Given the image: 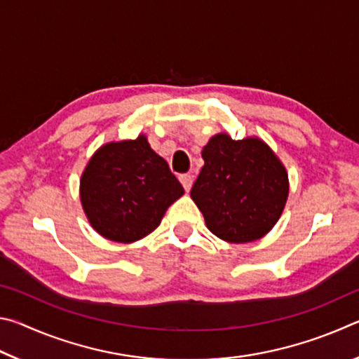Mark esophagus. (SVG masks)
<instances>
[{
  "label": "esophagus",
  "mask_w": 359,
  "mask_h": 359,
  "mask_svg": "<svg viewBox=\"0 0 359 359\" xmlns=\"http://www.w3.org/2000/svg\"><path fill=\"white\" fill-rule=\"evenodd\" d=\"M179 179H180V184L184 185L185 191H190V188H191V185H193V175H190V174H182Z\"/></svg>",
  "instance_id": "obj_1"
}]
</instances>
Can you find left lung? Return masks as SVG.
<instances>
[{
	"mask_svg": "<svg viewBox=\"0 0 359 359\" xmlns=\"http://www.w3.org/2000/svg\"><path fill=\"white\" fill-rule=\"evenodd\" d=\"M203 158L191 199L212 233L234 244L269 233L288 198V175L274 151L257 137L233 141L222 133Z\"/></svg>",
	"mask_w": 359,
	"mask_h": 359,
	"instance_id": "1",
	"label": "left lung"
}]
</instances>
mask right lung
Wrapping results in <instances>:
<instances>
[{"label": "right lung", "mask_w": 359, "mask_h": 359, "mask_svg": "<svg viewBox=\"0 0 359 359\" xmlns=\"http://www.w3.org/2000/svg\"><path fill=\"white\" fill-rule=\"evenodd\" d=\"M182 194L184 187L145 136L102 145L81 179V201L92 226L123 244L150 234Z\"/></svg>", "instance_id": "add662e5"}]
</instances>
